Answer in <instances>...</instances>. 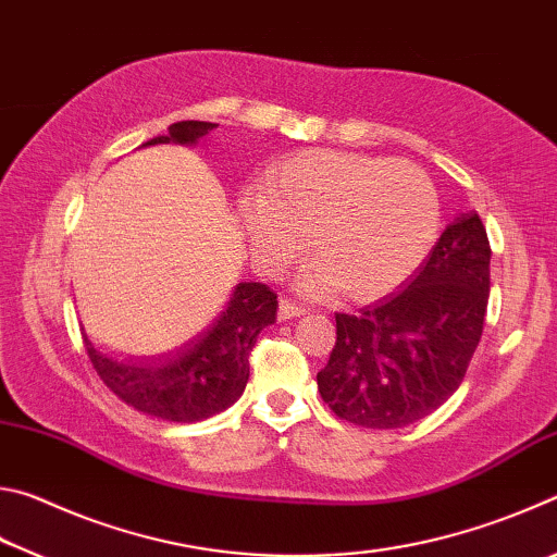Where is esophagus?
<instances>
[{"label": "esophagus", "mask_w": 557, "mask_h": 557, "mask_svg": "<svg viewBox=\"0 0 557 557\" xmlns=\"http://www.w3.org/2000/svg\"><path fill=\"white\" fill-rule=\"evenodd\" d=\"M301 312H305V307L297 305V301H292L287 297L280 299V312L277 314H280L282 322H287V319H292V317H299Z\"/></svg>", "instance_id": "esophagus-1"}]
</instances>
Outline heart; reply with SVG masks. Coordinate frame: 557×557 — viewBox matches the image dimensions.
<instances>
[{
  "label": "heart",
  "mask_w": 557,
  "mask_h": 557,
  "mask_svg": "<svg viewBox=\"0 0 557 557\" xmlns=\"http://www.w3.org/2000/svg\"><path fill=\"white\" fill-rule=\"evenodd\" d=\"M252 252L265 270L314 260L305 285L366 301L400 287L428 258L440 231L435 184L403 159L309 149L280 159L260 196L243 201Z\"/></svg>",
  "instance_id": "1"
}]
</instances>
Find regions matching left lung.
<instances>
[{
    "label": "left lung",
    "instance_id": "obj_1",
    "mask_svg": "<svg viewBox=\"0 0 557 557\" xmlns=\"http://www.w3.org/2000/svg\"><path fill=\"white\" fill-rule=\"evenodd\" d=\"M488 260L482 219L461 213L400 292L358 314H336V344L317 373L336 418L405 428L459 388L484 332Z\"/></svg>",
    "mask_w": 557,
    "mask_h": 557
}]
</instances>
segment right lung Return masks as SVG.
I'll list each match as a JSON object with an SVG mask.
<instances>
[{"label": "right lung", "instance_id": "add662e5", "mask_svg": "<svg viewBox=\"0 0 557 557\" xmlns=\"http://www.w3.org/2000/svg\"><path fill=\"white\" fill-rule=\"evenodd\" d=\"M213 127L219 125L182 120L169 125V135L145 145H194ZM275 292L262 282H240L221 317L182 354L162 363H117L96 351L88 336L86 351L100 381L132 408L169 422H199L240 398L250 375L252 346L262 329L275 322Z\"/></svg>", "mask_w": 557, "mask_h": 557}]
</instances>
